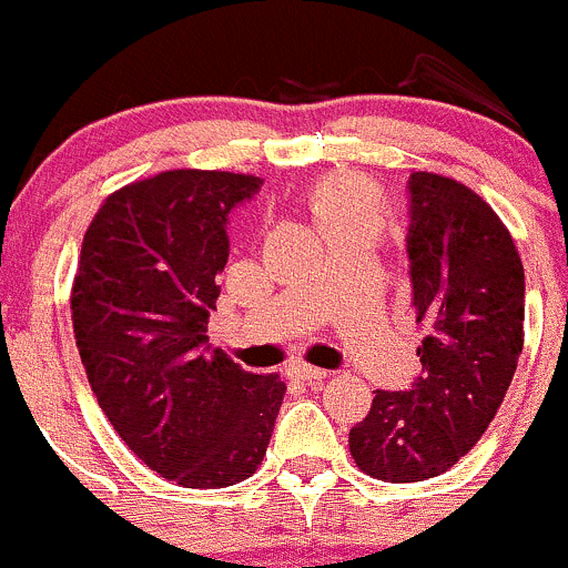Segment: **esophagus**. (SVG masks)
I'll use <instances>...</instances> for the list:
<instances>
[{"label": "esophagus", "instance_id": "1", "mask_svg": "<svg viewBox=\"0 0 568 568\" xmlns=\"http://www.w3.org/2000/svg\"><path fill=\"white\" fill-rule=\"evenodd\" d=\"M291 376H296V379H302V382H321V379H326V371H321V368H313V365H294V368H291Z\"/></svg>", "mask_w": 568, "mask_h": 568}]
</instances>
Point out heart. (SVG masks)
Masks as SVG:
<instances>
[{"instance_id":"obj_1","label":"heart","mask_w":568,"mask_h":568,"mask_svg":"<svg viewBox=\"0 0 568 568\" xmlns=\"http://www.w3.org/2000/svg\"><path fill=\"white\" fill-rule=\"evenodd\" d=\"M307 209L326 239L359 227L379 233L385 222V197L374 183L357 175L321 178L307 192Z\"/></svg>"}]
</instances>
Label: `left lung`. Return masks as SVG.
I'll return each mask as SVG.
<instances>
[{
	"label": "left lung",
	"instance_id": "8db88e82",
	"mask_svg": "<svg viewBox=\"0 0 568 568\" xmlns=\"http://www.w3.org/2000/svg\"><path fill=\"white\" fill-rule=\"evenodd\" d=\"M406 252L423 371L409 390H376L348 432L354 464L390 484L448 473L484 437L525 341L523 261L473 189L412 173Z\"/></svg>",
	"mask_w": 568,
	"mask_h": 568
}]
</instances>
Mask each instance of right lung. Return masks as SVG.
<instances>
[{
    "instance_id": "right-lung-1",
    "label": "right lung",
    "mask_w": 568,
    "mask_h": 568,
    "mask_svg": "<svg viewBox=\"0 0 568 568\" xmlns=\"http://www.w3.org/2000/svg\"><path fill=\"white\" fill-rule=\"evenodd\" d=\"M261 178L168 170L118 189L84 233L73 337L99 406L129 450L186 489L250 478L266 456L285 385L209 346L227 214Z\"/></svg>"
}]
</instances>
